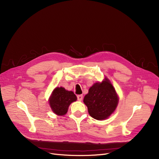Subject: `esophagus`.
Masks as SVG:
<instances>
[{"label": "esophagus", "mask_w": 159, "mask_h": 159, "mask_svg": "<svg viewBox=\"0 0 159 159\" xmlns=\"http://www.w3.org/2000/svg\"><path fill=\"white\" fill-rule=\"evenodd\" d=\"M82 98H83L82 95H77V99H78V101H81L82 100Z\"/></svg>", "instance_id": "obj_1"}]
</instances>
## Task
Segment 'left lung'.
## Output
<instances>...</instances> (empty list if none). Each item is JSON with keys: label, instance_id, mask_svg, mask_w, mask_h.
<instances>
[{"label": "left lung", "instance_id": "8db88e82", "mask_svg": "<svg viewBox=\"0 0 159 159\" xmlns=\"http://www.w3.org/2000/svg\"><path fill=\"white\" fill-rule=\"evenodd\" d=\"M119 98L112 84L106 78L101 83L91 86L84 98L89 114L97 120L109 117L118 104Z\"/></svg>", "mask_w": 159, "mask_h": 159}]
</instances>
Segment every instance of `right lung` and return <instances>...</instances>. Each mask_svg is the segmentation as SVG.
I'll return each mask as SVG.
<instances>
[{
  "label": "right lung",
  "mask_w": 159,
  "mask_h": 159,
  "mask_svg": "<svg viewBox=\"0 0 159 159\" xmlns=\"http://www.w3.org/2000/svg\"><path fill=\"white\" fill-rule=\"evenodd\" d=\"M77 100L73 91H66L64 88H56L49 98V104L53 111L58 115H65L70 104Z\"/></svg>",
  "instance_id": "right-lung-1"
}]
</instances>
